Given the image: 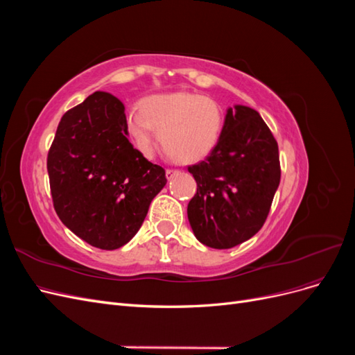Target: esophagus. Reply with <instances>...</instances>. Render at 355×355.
<instances>
[{"label":"esophagus","mask_w":355,"mask_h":355,"mask_svg":"<svg viewBox=\"0 0 355 355\" xmlns=\"http://www.w3.org/2000/svg\"><path fill=\"white\" fill-rule=\"evenodd\" d=\"M178 173H179V170H173V168H167V170H166V176H167L168 180L173 179Z\"/></svg>","instance_id":"esophagus-1"}]
</instances>
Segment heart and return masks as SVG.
Masks as SVG:
<instances>
[{"mask_svg": "<svg viewBox=\"0 0 355 355\" xmlns=\"http://www.w3.org/2000/svg\"><path fill=\"white\" fill-rule=\"evenodd\" d=\"M223 127L220 105L191 92L153 94L127 112V130L135 148L151 158L157 134L166 153L179 163H196L218 145Z\"/></svg>", "mask_w": 355, "mask_h": 355, "instance_id": "b5f03b06", "label": "heart"}]
</instances>
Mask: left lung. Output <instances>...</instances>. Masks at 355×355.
Wrapping results in <instances>:
<instances>
[{
  "label": "left lung",
  "mask_w": 355,
  "mask_h": 355,
  "mask_svg": "<svg viewBox=\"0 0 355 355\" xmlns=\"http://www.w3.org/2000/svg\"><path fill=\"white\" fill-rule=\"evenodd\" d=\"M197 194L188 219L200 243L231 249L262 228L280 185L278 145L259 112L244 105L228 108L218 145L188 167Z\"/></svg>",
  "instance_id": "1"
}]
</instances>
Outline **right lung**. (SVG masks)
I'll list each match as a JSON object with an SVG mask.
<instances>
[{"label":"right lung","instance_id":"add662e5","mask_svg":"<svg viewBox=\"0 0 355 355\" xmlns=\"http://www.w3.org/2000/svg\"><path fill=\"white\" fill-rule=\"evenodd\" d=\"M53 206L77 237L102 250L130 241L166 171L128 142L124 105L94 92L58 125L47 157Z\"/></svg>","mask_w":355,"mask_h":355}]
</instances>
